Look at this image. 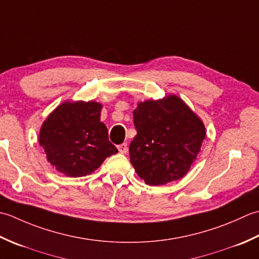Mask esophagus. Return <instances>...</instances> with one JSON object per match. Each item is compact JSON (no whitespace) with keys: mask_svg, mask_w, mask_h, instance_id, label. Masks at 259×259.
Listing matches in <instances>:
<instances>
[{"mask_svg":"<svg viewBox=\"0 0 259 259\" xmlns=\"http://www.w3.org/2000/svg\"><path fill=\"white\" fill-rule=\"evenodd\" d=\"M117 149H118L119 153H122V154H126V153H127V151H128V146L126 143H123V144L118 145Z\"/></svg>","mask_w":259,"mask_h":259,"instance_id":"esophagus-1","label":"esophagus"}]
</instances>
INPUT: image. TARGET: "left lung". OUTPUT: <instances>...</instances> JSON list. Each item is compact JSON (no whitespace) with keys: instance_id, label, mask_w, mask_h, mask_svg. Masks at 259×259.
I'll return each instance as SVG.
<instances>
[{"instance_id":"8db88e82","label":"left lung","mask_w":259,"mask_h":259,"mask_svg":"<svg viewBox=\"0 0 259 259\" xmlns=\"http://www.w3.org/2000/svg\"><path fill=\"white\" fill-rule=\"evenodd\" d=\"M133 115L137 134L130 160L137 176L149 186L186 176L205 137L201 118L177 95L140 102Z\"/></svg>"}]
</instances>
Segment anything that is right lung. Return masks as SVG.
I'll return each mask as SVG.
<instances>
[{
  "instance_id": "obj_1",
  "label": "right lung",
  "mask_w": 259,
  "mask_h": 259,
  "mask_svg": "<svg viewBox=\"0 0 259 259\" xmlns=\"http://www.w3.org/2000/svg\"><path fill=\"white\" fill-rule=\"evenodd\" d=\"M103 105L94 100H67L49 114L41 125L39 143L47 161L66 177H86L117 149L108 140L100 122Z\"/></svg>"
}]
</instances>
